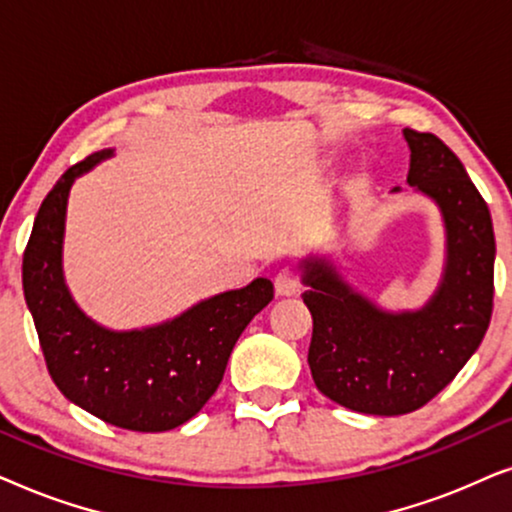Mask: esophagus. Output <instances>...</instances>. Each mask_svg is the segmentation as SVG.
Here are the masks:
<instances>
[{
	"label": "esophagus",
	"mask_w": 512,
	"mask_h": 512,
	"mask_svg": "<svg viewBox=\"0 0 512 512\" xmlns=\"http://www.w3.org/2000/svg\"><path fill=\"white\" fill-rule=\"evenodd\" d=\"M274 285H276L278 295L290 297V295H295L299 288V276L292 269H281L274 278Z\"/></svg>",
	"instance_id": "1"
}]
</instances>
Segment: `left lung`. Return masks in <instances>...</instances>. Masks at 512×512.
<instances>
[{"mask_svg": "<svg viewBox=\"0 0 512 512\" xmlns=\"http://www.w3.org/2000/svg\"><path fill=\"white\" fill-rule=\"evenodd\" d=\"M403 135L407 185L438 206L445 227V267L433 295L419 309L388 311L353 288L330 255L311 252L299 262L318 391L379 417L419 410L459 374L485 337L494 299L496 241L485 199L440 138L410 128Z\"/></svg>", "mask_w": 512, "mask_h": 512, "instance_id": "1", "label": "left lung"}]
</instances>
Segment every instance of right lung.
Masks as SVG:
<instances>
[{
    "label": "right lung",
    "instance_id": "right-lung-1",
    "mask_svg": "<svg viewBox=\"0 0 512 512\" xmlns=\"http://www.w3.org/2000/svg\"><path fill=\"white\" fill-rule=\"evenodd\" d=\"M112 156L114 149H100L72 166L44 199L23 255V292L60 393L112 426L161 433L208 403L241 332L274 299V283L255 278L156 325L95 323L65 281L67 203L74 180Z\"/></svg>",
    "mask_w": 512,
    "mask_h": 512
}]
</instances>
